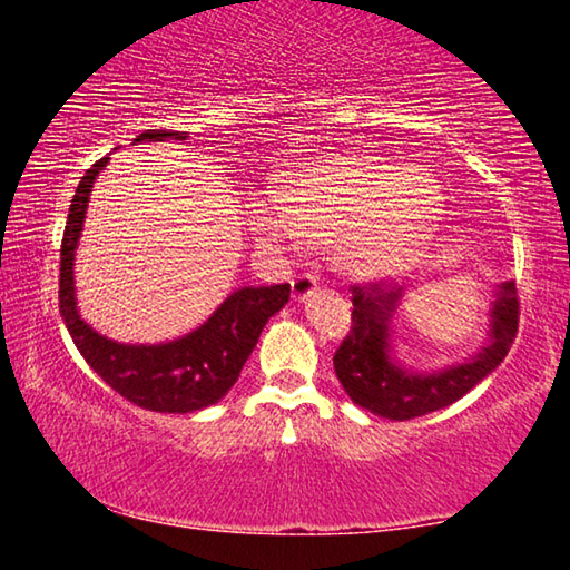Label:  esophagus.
I'll return each instance as SVG.
<instances>
[{
	"instance_id": "1",
	"label": "esophagus",
	"mask_w": 570,
	"mask_h": 570,
	"mask_svg": "<svg viewBox=\"0 0 570 570\" xmlns=\"http://www.w3.org/2000/svg\"><path fill=\"white\" fill-rule=\"evenodd\" d=\"M314 292H316V278L312 274H302L292 282V298L298 304L306 302V298L312 296Z\"/></svg>"
}]
</instances>
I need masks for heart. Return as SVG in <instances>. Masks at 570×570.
Segmentation results:
<instances>
[{
  "label": "heart",
  "instance_id": "b5f03b06",
  "mask_svg": "<svg viewBox=\"0 0 570 570\" xmlns=\"http://www.w3.org/2000/svg\"><path fill=\"white\" fill-rule=\"evenodd\" d=\"M440 193L428 173L382 153H340L286 173L246 210L258 244H330L334 266L356 282L410 268L430 244Z\"/></svg>",
  "mask_w": 570,
  "mask_h": 570
}]
</instances>
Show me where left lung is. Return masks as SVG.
<instances>
[{
  "label": "left lung",
  "mask_w": 570,
  "mask_h": 570,
  "mask_svg": "<svg viewBox=\"0 0 570 570\" xmlns=\"http://www.w3.org/2000/svg\"><path fill=\"white\" fill-rule=\"evenodd\" d=\"M404 288H354L352 332L334 354V372L360 407L387 420L438 412L493 374L518 334L515 284H493L488 336L475 354L438 370H417L397 354V314Z\"/></svg>",
  "instance_id": "8db88e82"
}]
</instances>
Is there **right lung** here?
Here are the masks:
<instances>
[{
	"instance_id": "right-lung-1",
	"label": "right lung",
	"mask_w": 570,
	"mask_h": 570,
	"mask_svg": "<svg viewBox=\"0 0 570 570\" xmlns=\"http://www.w3.org/2000/svg\"><path fill=\"white\" fill-rule=\"evenodd\" d=\"M186 132L146 130L132 142L186 140ZM102 158L85 173L75 190L60 250V314L72 342L98 377L132 404L153 412L186 414L210 407L234 387L266 322L282 312L292 294L288 284L244 286L226 296L208 320L178 340L160 344H125L92 330L82 320L75 288V254L95 180L108 166Z\"/></svg>"
}]
</instances>
